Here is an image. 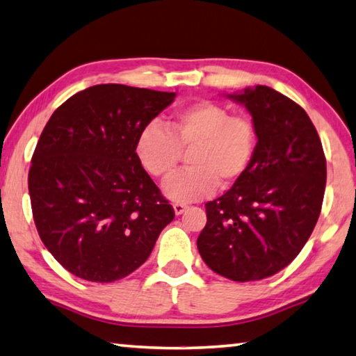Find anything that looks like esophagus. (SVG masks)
I'll return each mask as SVG.
<instances>
[{"mask_svg": "<svg viewBox=\"0 0 356 356\" xmlns=\"http://www.w3.org/2000/svg\"><path fill=\"white\" fill-rule=\"evenodd\" d=\"M172 207H174V212H176V215H182L188 206H186V204H182V202H176Z\"/></svg>", "mask_w": 356, "mask_h": 356, "instance_id": "1", "label": "esophagus"}]
</instances>
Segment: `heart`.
<instances>
[{
    "instance_id": "1",
    "label": "heart",
    "mask_w": 356,
    "mask_h": 356,
    "mask_svg": "<svg viewBox=\"0 0 356 356\" xmlns=\"http://www.w3.org/2000/svg\"><path fill=\"white\" fill-rule=\"evenodd\" d=\"M168 129L156 122L144 125L135 152L146 172L159 179L176 170L182 152L188 154V170L163 184L171 201L191 202L210 196L218 185L229 188L245 176L254 159V125L215 102L201 100L176 111Z\"/></svg>"
}]
</instances>
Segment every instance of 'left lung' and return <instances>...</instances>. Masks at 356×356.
<instances>
[{
	"mask_svg": "<svg viewBox=\"0 0 356 356\" xmlns=\"http://www.w3.org/2000/svg\"><path fill=\"white\" fill-rule=\"evenodd\" d=\"M252 118L256 154L245 176L206 204L202 261L227 280L268 278L287 267L318 220L327 182L321 138L306 111L268 86L227 94Z\"/></svg>",
	"mask_w": 356,
	"mask_h": 356,
	"instance_id": "obj_1",
	"label": "left lung"
}]
</instances>
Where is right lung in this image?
Listing matches in <instances>:
<instances>
[{
    "label": "right lung",
    "instance_id": "right-lung-1",
    "mask_svg": "<svg viewBox=\"0 0 356 356\" xmlns=\"http://www.w3.org/2000/svg\"><path fill=\"white\" fill-rule=\"evenodd\" d=\"M176 92L97 84L51 114L33 154L29 197L40 240L78 278L113 282L147 261L174 209L135 152Z\"/></svg>",
    "mask_w": 356,
    "mask_h": 356
}]
</instances>
